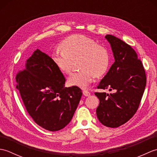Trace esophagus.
<instances>
[{
    "mask_svg": "<svg viewBox=\"0 0 157 157\" xmlns=\"http://www.w3.org/2000/svg\"><path fill=\"white\" fill-rule=\"evenodd\" d=\"M83 94H84L85 96H89L90 95V92H88V90H84L83 91Z\"/></svg>",
    "mask_w": 157,
    "mask_h": 157,
    "instance_id": "esophagus-1",
    "label": "esophagus"
}]
</instances>
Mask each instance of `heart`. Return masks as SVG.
I'll return each mask as SVG.
<instances>
[{"label": "heart", "mask_w": 157, "mask_h": 157, "mask_svg": "<svg viewBox=\"0 0 157 157\" xmlns=\"http://www.w3.org/2000/svg\"><path fill=\"white\" fill-rule=\"evenodd\" d=\"M61 49L52 52V58L55 65L61 72L71 71L73 61L79 59L78 72L68 77L69 86L82 89L87 88L96 78L105 75L109 66V54L104 46L98 44L94 40L83 35H73L66 38Z\"/></svg>", "instance_id": "1"}]
</instances>
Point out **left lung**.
<instances>
[{
  "instance_id": "left-lung-1",
  "label": "left lung",
  "mask_w": 157,
  "mask_h": 157,
  "mask_svg": "<svg viewBox=\"0 0 157 157\" xmlns=\"http://www.w3.org/2000/svg\"><path fill=\"white\" fill-rule=\"evenodd\" d=\"M105 38L111 44L115 61L97 88H110L114 93H94L100 101L96 115L102 124L114 128L128 121L137 111L146 75L142 61L131 46L114 36L106 35Z\"/></svg>"
}]
</instances>
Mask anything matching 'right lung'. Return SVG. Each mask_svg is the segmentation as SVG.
Here are the masks:
<instances>
[{
	"mask_svg": "<svg viewBox=\"0 0 157 157\" xmlns=\"http://www.w3.org/2000/svg\"><path fill=\"white\" fill-rule=\"evenodd\" d=\"M15 76L18 90L29 115L51 132L71 121L82 92L75 86L65 88V78L48 55L37 49Z\"/></svg>",
	"mask_w": 157,
	"mask_h": 157,
	"instance_id": "1",
	"label": "right lung"
}]
</instances>
